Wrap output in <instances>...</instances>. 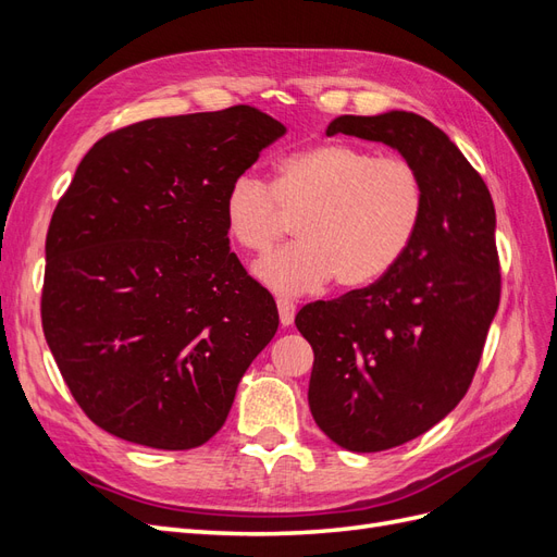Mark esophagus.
<instances>
[{
  "label": "esophagus",
  "mask_w": 557,
  "mask_h": 557,
  "mask_svg": "<svg viewBox=\"0 0 557 557\" xmlns=\"http://www.w3.org/2000/svg\"><path fill=\"white\" fill-rule=\"evenodd\" d=\"M276 307H278V318H281V325H293V323H295V313H297L295 301L285 299V297H278V299H276Z\"/></svg>",
  "instance_id": "esophagus-1"
}]
</instances>
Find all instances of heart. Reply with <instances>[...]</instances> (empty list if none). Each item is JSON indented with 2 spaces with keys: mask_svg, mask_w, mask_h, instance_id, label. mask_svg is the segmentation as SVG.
I'll return each instance as SVG.
<instances>
[{
  "mask_svg": "<svg viewBox=\"0 0 557 557\" xmlns=\"http://www.w3.org/2000/svg\"><path fill=\"white\" fill-rule=\"evenodd\" d=\"M425 207V178L411 160L323 141L283 156L272 185L256 172L234 176L223 215L232 242L256 256L297 218L299 242L256 267L269 288L297 295L332 276L344 288L385 276L416 242Z\"/></svg>",
  "mask_w": 557,
  "mask_h": 557,
  "instance_id": "heart-1",
  "label": "heart"
}]
</instances>
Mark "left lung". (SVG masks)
Here are the masks:
<instances>
[{"label": "left lung", "mask_w": 557, "mask_h": 557, "mask_svg": "<svg viewBox=\"0 0 557 557\" xmlns=\"http://www.w3.org/2000/svg\"><path fill=\"white\" fill-rule=\"evenodd\" d=\"M339 132L397 148L428 188L423 225L391 272L295 318L313 348L315 425L346 450L376 453L434 428L469 391L499 305L495 205L460 148L423 115H339L327 137Z\"/></svg>", "instance_id": "1"}]
</instances>
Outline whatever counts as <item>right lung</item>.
<instances>
[{"label":"right lung","mask_w":557,"mask_h":557,"mask_svg":"<svg viewBox=\"0 0 557 557\" xmlns=\"http://www.w3.org/2000/svg\"><path fill=\"white\" fill-rule=\"evenodd\" d=\"M246 104L150 117L99 139L46 237L41 325L78 407L125 442L188 450L223 428L278 330L230 252V181L283 137Z\"/></svg>","instance_id":"1"}]
</instances>
